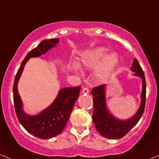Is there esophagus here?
<instances>
[{
  "label": "esophagus",
  "instance_id": "esophagus-1",
  "mask_svg": "<svg viewBox=\"0 0 159 159\" xmlns=\"http://www.w3.org/2000/svg\"><path fill=\"white\" fill-rule=\"evenodd\" d=\"M81 93H83V94H88V93H89V89H88V88H87V87H84L83 89H82Z\"/></svg>",
  "mask_w": 159,
  "mask_h": 159
}]
</instances>
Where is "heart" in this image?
I'll use <instances>...</instances> for the list:
<instances>
[{"mask_svg": "<svg viewBox=\"0 0 159 159\" xmlns=\"http://www.w3.org/2000/svg\"><path fill=\"white\" fill-rule=\"evenodd\" d=\"M107 49L104 47L97 48L87 51L81 55L78 64L81 66L85 68H93L97 66L95 71V76L98 79L102 80L108 77L112 73L118 62L117 55L115 53L107 55ZM75 72H78L77 66H72Z\"/></svg>", "mask_w": 159, "mask_h": 159, "instance_id": "b5f03b06", "label": "heart"}]
</instances>
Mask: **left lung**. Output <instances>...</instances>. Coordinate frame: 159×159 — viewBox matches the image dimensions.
Returning <instances> with one entry per match:
<instances>
[{
    "label": "left lung",
    "instance_id": "left-lung-1",
    "mask_svg": "<svg viewBox=\"0 0 159 159\" xmlns=\"http://www.w3.org/2000/svg\"><path fill=\"white\" fill-rule=\"evenodd\" d=\"M130 70L135 72L134 75L138 76L142 79V92L141 98L140 107L137 112L133 117L127 120H119L114 117L108 110L105 97V87L103 84L94 87L92 90L93 98V120L95 127L100 135L107 139H119L123 138L129 131L136 125L144 113L146 100V81L144 71L141 67L136 58L133 61Z\"/></svg>",
    "mask_w": 159,
    "mask_h": 159
}]
</instances>
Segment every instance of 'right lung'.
Here are the masks:
<instances>
[{
  "label": "right lung",
  "mask_w": 159,
  "mask_h": 159,
  "mask_svg": "<svg viewBox=\"0 0 159 159\" xmlns=\"http://www.w3.org/2000/svg\"><path fill=\"white\" fill-rule=\"evenodd\" d=\"M58 38L42 41L35 49H32L22 61L13 85V100L15 110L19 122L26 131L41 139H49L62 133L70 118L74 104L79 96L81 87H65L59 91L53 103L41 113L36 116L26 114L23 110V103L18 91V83L24 66L31 58L39 57L58 43Z\"/></svg>",
  "instance_id": "obj_1"
}]
</instances>
